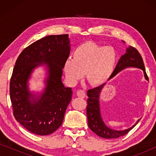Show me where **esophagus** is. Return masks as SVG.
<instances>
[{"instance_id": "obj_1", "label": "esophagus", "mask_w": 156, "mask_h": 156, "mask_svg": "<svg viewBox=\"0 0 156 156\" xmlns=\"http://www.w3.org/2000/svg\"><path fill=\"white\" fill-rule=\"evenodd\" d=\"M76 95H77V97L80 98H84L85 96H86V93H85V91L84 90L80 89V90H78L76 91Z\"/></svg>"}]
</instances>
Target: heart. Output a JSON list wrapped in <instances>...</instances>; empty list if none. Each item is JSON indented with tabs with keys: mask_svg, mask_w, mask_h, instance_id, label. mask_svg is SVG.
<instances>
[{
	"mask_svg": "<svg viewBox=\"0 0 156 156\" xmlns=\"http://www.w3.org/2000/svg\"><path fill=\"white\" fill-rule=\"evenodd\" d=\"M117 62L118 54L114 48L88 41L74 50L73 59H67L63 69L70 84L77 82L85 73L89 84L99 87L112 77Z\"/></svg>",
	"mask_w": 156,
	"mask_h": 156,
	"instance_id": "obj_1",
	"label": "heart"
}]
</instances>
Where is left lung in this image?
<instances>
[{"mask_svg": "<svg viewBox=\"0 0 156 156\" xmlns=\"http://www.w3.org/2000/svg\"><path fill=\"white\" fill-rule=\"evenodd\" d=\"M122 42H125L124 41ZM128 67H136L142 69L144 71L145 79L147 81H148V77L146 72V69H145L144 63L141 55H140V53L136 48L131 46H129L126 49L125 54L121 57L116 68H115L114 73L110 79L113 78L119 72ZM105 84H106L96 87V88L89 89L87 91V96L89 97V99H87V106L88 125L89 129L100 137L104 138H116L129 133L139 122L140 119H138L135 124L132 126L131 128L122 130V131L112 129V128L107 126L102 119L101 112H100L99 104L100 93H101Z\"/></svg>", "mask_w": 156, "mask_h": 156, "instance_id": "left-lung-1", "label": "left lung"}]
</instances>
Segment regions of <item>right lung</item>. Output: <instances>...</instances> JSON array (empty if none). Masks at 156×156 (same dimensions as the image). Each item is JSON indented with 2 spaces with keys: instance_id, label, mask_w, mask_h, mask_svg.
<instances>
[{
  "instance_id": "add662e5",
  "label": "right lung",
  "mask_w": 156,
  "mask_h": 156,
  "mask_svg": "<svg viewBox=\"0 0 156 156\" xmlns=\"http://www.w3.org/2000/svg\"><path fill=\"white\" fill-rule=\"evenodd\" d=\"M70 52L68 35L46 36L27 47L17 59L10 82V97L17 121L31 133L46 136L63 122L71 101L72 88L62 82L64 63ZM44 65L48 71L44 91L32 93L28 82L34 69Z\"/></svg>"
}]
</instances>
